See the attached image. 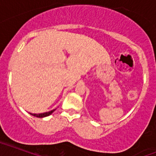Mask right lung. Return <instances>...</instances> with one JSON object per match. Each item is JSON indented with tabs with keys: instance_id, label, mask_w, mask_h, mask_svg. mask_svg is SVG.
I'll list each match as a JSON object with an SVG mask.
<instances>
[{
	"instance_id": "1",
	"label": "right lung",
	"mask_w": 156,
	"mask_h": 156,
	"mask_svg": "<svg viewBox=\"0 0 156 156\" xmlns=\"http://www.w3.org/2000/svg\"><path fill=\"white\" fill-rule=\"evenodd\" d=\"M55 110V109H53V110L50 111V112H44V113H40V114H35V113H30V114L32 115V116H36V117H40V118H42V117H45V116H49V115H51Z\"/></svg>"
}]
</instances>
